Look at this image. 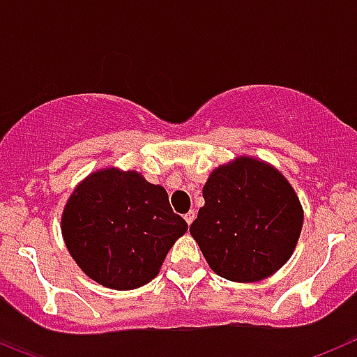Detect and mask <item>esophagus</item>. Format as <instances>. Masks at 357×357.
<instances>
[{
  "instance_id": "esophagus-1",
  "label": "esophagus",
  "mask_w": 357,
  "mask_h": 357,
  "mask_svg": "<svg viewBox=\"0 0 357 357\" xmlns=\"http://www.w3.org/2000/svg\"><path fill=\"white\" fill-rule=\"evenodd\" d=\"M195 218H197V213H195V211H189V213L184 216V220H185V222H188V225H191Z\"/></svg>"
}]
</instances>
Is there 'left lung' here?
<instances>
[{"label": "left lung", "mask_w": 357, "mask_h": 357, "mask_svg": "<svg viewBox=\"0 0 357 357\" xmlns=\"http://www.w3.org/2000/svg\"><path fill=\"white\" fill-rule=\"evenodd\" d=\"M204 198L189 232L218 275L255 282L289 259L304 216L295 191L275 168L239 157L214 169Z\"/></svg>", "instance_id": "1"}]
</instances>
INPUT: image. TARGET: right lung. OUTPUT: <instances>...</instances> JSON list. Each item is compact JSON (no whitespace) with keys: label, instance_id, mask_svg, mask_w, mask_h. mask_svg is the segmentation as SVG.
I'll return each instance as SVG.
<instances>
[{"label":"right lung","instance_id":"1","mask_svg":"<svg viewBox=\"0 0 357 357\" xmlns=\"http://www.w3.org/2000/svg\"><path fill=\"white\" fill-rule=\"evenodd\" d=\"M185 230L162 185L114 168L87 176L62 214L73 259L98 284L123 291L150 282Z\"/></svg>","mask_w":357,"mask_h":357}]
</instances>
